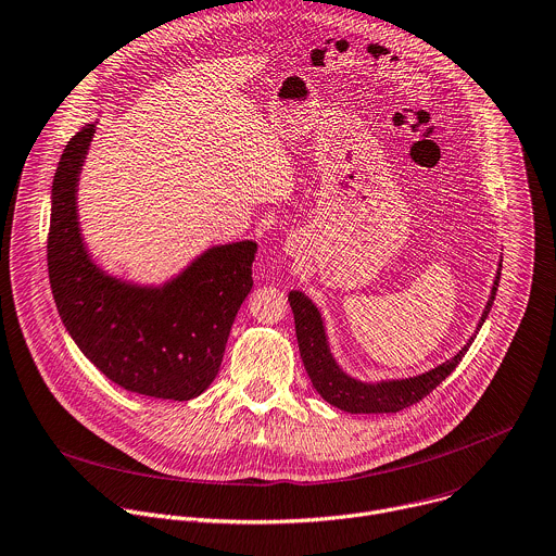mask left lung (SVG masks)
Here are the masks:
<instances>
[{
	"label": "left lung",
	"instance_id": "obj_1",
	"mask_svg": "<svg viewBox=\"0 0 556 556\" xmlns=\"http://www.w3.org/2000/svg\"><path fill=\"white\" fill-rule=\"evenodd\" d=\"M500 270H502V264H500ZM500 270L493 281L491 296L486 301V307L482 312L478 327H482V323L489 316V309L493 305L497 283H500ZM288 301H290V307L294 314L299 351H301L305 371H307L314 389L318 391V395L325 402H329L331 406H336L344 413H353V415L400 413V410L421 402L454 371L458 362L465 357L469 344L476 338L473 336L452 359L443 362L441 366L432 368V371H428L424 376L408 378V380H391V382H380V384H364V382H357V380L349 378L346 374H342V368L331 357L323 318H320L316 305L301 292H290Z\"/></svg>",
	"mask_w": 556,
	"mask_h": 556
}]
</instances>
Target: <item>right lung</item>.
Segmentation results:
<instances>
[{
	"instance_id": "1",
	"label": "right lung",
	"mask_w": 556,
	"mask_h": 556,
	"mask_svg": "<svg viewBox=\"0 0 556 556\" xmlns=\"http://www.w3.org/2000/svg\"><path fill=\"white\" fill-rule=\"evenodd\" d=\"M76 132L52 182L48 270L59 314L80 351L117 387L188 402L218 376L227 338L253 288L257 244L214 247L163 288H139L104 275L87 255L76 185L93 139Z\"/></svg>"
}]
</instances>
